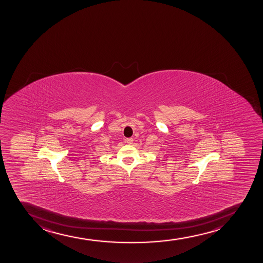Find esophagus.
<instances>
[{"label": "esophagus", "instance_id": "34e87169", "mask_svg": "<svg viewBox=\"0 0 263 263\" xmlns=\"http://www.w3.org/2000/svg\"><path fill=\"white\" fill-rule=\"evenodd\" d=\"M125 142H126V143H127L128 144H133V138H126V140H125Z\"/></svg>", "mask_w": 263, "mask_h": 263}]
</instances>
